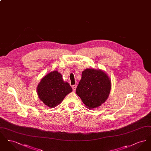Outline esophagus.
I'll return each mask as SVG.
<instances>
[{
    "label": "esophagus",
    "mask_w": 151,
    "mask_h": 151,
    "mask_svg": "<svg viewBox=\"0 0 151 151\" xmlns=\"http://www.w3.org/2000/svg\"><path fill=\"white\" fill-rule=\"evenodd\" d=\"M76 87H77L76 85H73V86H72V89H73V92L75 91V90H76Z\"/></svg>",
    "instance_id": "obj_1"
}]
</instances>
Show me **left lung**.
Listing matches in <instances>:
<instances>
[{
	"label": "left lung",
	"mask_w": 151,
	"mask_h": 151,
	"mask_svg": "<svg viewBox=\"0 0 151 151\" xmlns=\"http://www.w3.org/2000/svg\"><path fill=\"white\" fill-rule=\"evenodd\" d=\"M111 86V80L105 71L86 68L82 72L76 93L86 108L93 109L100 106L108 99Z\"/></svg>",
	"instance_id": "obj_1"
}]
</instances>
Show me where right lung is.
<instances>
[{"label":"right lung","instance_id":"obj_1","mask_svg":"<svg viewBox=\"0 0 151 151\" xmlns=\"http://www.w3.org/2000/svg\"><path fill=\"white\" fill-rule=\"evenodd\" d=\"M37 91L40 100L47 106L52 108L58 105L72 89L68 83L63 80L61 73L54 71L41 80Z\"/></svg>","mask_w":151,"mask_h":151}]
</instances>
